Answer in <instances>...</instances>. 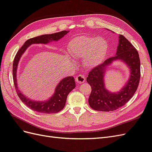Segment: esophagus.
Listing matches in <instances>:
<instances>
[{"label": "esophagus", "instance_id": "obj_1", "mask_svg": "<svg viewBox=\"0 0 152 152\" xmlns=\"http://www.w3.org/2000/svg\"><path fill=\"white\" fill-rule=\"evenodd\" d=\"M85 76L84 75H78L76 77L75 80L77 83H83L85 81Z\"/></svg>", "mask_w": 152, "mask_h": 152}]
</instances>
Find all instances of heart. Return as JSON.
Instances as JSON below:
<instances>
[{
    "mask_svg": "<svg viewBox=\"0 0 152 152\" xmlns=\"http://www.w3.org/2000/svg\"><path fill=\"white\" fill-rule=\"evenodd\" d=\"M108 44L102 37H77L68 44L69 54L75 59L83 58L87 68H94L100 65L105 58Z\"/></svg>",
    "mask_w": 152,
    "mask_h": 152,
    "instance_id": "b5f03b06",
    "label": "heart"
}]
</instances>
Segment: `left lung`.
<instances>
[{
  "label": "left lung",
  "instance_id": "obj_1",
  "mask_svg": "<svg viewBox=\"0 0 152 152\" xmlns=\"http://www.w3.org/2000/svg\"><path fill=\"white\" fill-rule=\"evenodd\" d=\"M118 60L124 62L130 69V77L119 91L111 93L105 87L104 76L108 67ZM140 65L137 50L125 37L120 34L115 55L93 68L88 73L87 81L92 88L88 98L90 107L95 110L109 112L125 104L137 89L141 77Z\"/></svg>",
  "mask_w": 152,
  "mask_h": 152
}]
</instances>
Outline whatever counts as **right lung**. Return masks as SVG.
Wrapping results in <instances>:
<instances>
[{
	"instance_id": "right-lung-1",
	"label": "right lung",
	"mask_w": 152,
	"mask_h": 152,
	"mask_svg": "<svg viewBox=\"0 0 152 152\" xmlns=\"http://www.w3.org/2000/svg\"><path fill=\"white\" fill-rule=\"evenodd\" d=\"M69 31H62L53 34H43L41 36L30 38L25 42L24 44L18 50L16 56L15 57L13 64V76L15 87L19 98L22 102L27 107L31 109L38 112L44 114L57 113L61 110L65 105L66 100L69 92L76 87L75 78L73 76H68L62 79L58 83L54 91L53 95L45 101H35L31 100L26 96L23 94L19 90L17 85V74L18 69V64L22 54L25 53L26 49L32 44H46L53 41H58L67 34Z\"/></svg>"
}]
</instances>
